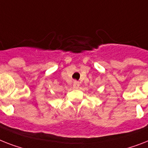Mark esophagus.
Wrapping results in <instances>:
<instances>
[{
	"mask_svg": "<svg viewBox=\"0 0 148 148\" xmlns=\"http://www.w3.org/2000/svg\"><path fill=\"white\" fill-rule=\"evenodd\" d=\"M73 86H74V88H78L79 87V86H80V83L78 82V81H77V80H75L74 82V84H73Z\"/></svg>",
	"mask_w": 148,
	"mask_h": 148,
	"instance_id": "obj_1",
	"label": "esophagus"
}]
</instances>
